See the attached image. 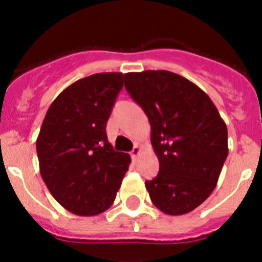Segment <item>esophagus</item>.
Returning a JSON list of instances; mask_svg holds the SVG:
<instances>
[{
	"label": "esophagus",
	"instance_id": "obj_1",
	"mask_svg": "<svg viewBox=\"0 0 262 262\" xmlns=\"http://www.w3.org/2000/svg\"><path fill=\"white\" fill-rule=\"evenodd\" d=\"M140 154H141V148L137 147V145H136V147L133 148V149H132V152H130V155H132V158H133V159H136V158H137Z\"/></svg>",
	"mask_w": 262,
	"mask_h": 262
}]
</instances>
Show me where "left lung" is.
Masks as SVG:
<instances>
[{
  "label": "left lung",
  "instance_id": "8db88e82",
  "mask_svg": "<svg viewBox=\"0 0 262 262\" xmlns=\"http://www.w3.org/2000/svg\"><path fill=\"white\" fill-rule=\"evenodd\" d=\"M125 88L147 114L159 172L145 181L166 215L189 213L209 197L228 155L227 126L205 92L168 71L130 72Z\"/></svg>",
  "mask_w": 262,
  "mask_h": 262
}]
</instances>
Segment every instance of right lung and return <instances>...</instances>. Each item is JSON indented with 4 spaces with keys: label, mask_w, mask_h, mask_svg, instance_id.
I'll list each match as a JSON object with an SVG mask.
<instances>
[{
    "label": "right lung",
    "mask_w": 262,
    "mask_h": 262,
    "mask_svg": "<svg viewBox=\"0 0 262 262\" xmlns=\"http://www.w3.org/2000/svg\"><path fill=\"white\" fill-rule=\"evenodd\" d=\"M123 73H96L67 87L47 110L36 139L39 171L67 211L95 216L113 205L130 155L108 143L106 123Z\"/></svg>",
    "instance_id": "1"
}]
</instances>
